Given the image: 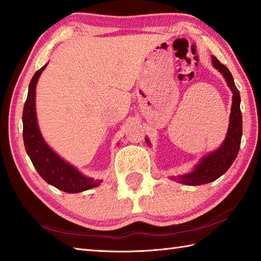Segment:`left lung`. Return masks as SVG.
Returning <instances> with one entry per match:
<instances>
[{"label": "left lung", "mask_w": 261, "mask_h": 261, "mask_svg": "<svg viewBox=\"0 0 261 261\" xmlns=\"http://www.w3.org/2000/svg\"><path fill=\"white\" fill-rule=\"evenodd\" d=\"M211 58L213 67L222 74L230 91L233 92L229 125L226 134V138L219 146V148L203 156L200 162L194 167L191 172L170 177V179L176 180L177 182L180 184L188 185V186H198V185L209 184L221 177L230 168V165L233 164L236 156H238L241 138H242V113H241L240 108V91L235 87L234 79L231 76L229 69L220 64V61L215 56H212ZM145 141L147 145L150 146L148 138H146Z\"/></svg>", "instance_id": "obj_1"}]
</instances>
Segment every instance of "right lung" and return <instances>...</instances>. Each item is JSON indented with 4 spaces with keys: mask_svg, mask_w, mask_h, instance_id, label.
<instances>
[{
    "mask_svg": "<svg viewBox=\"0 0 261 261\" xmlns=\"http://www.w3.org/2000/svg\"><path fill=\"white\" fill-rule=\"evenodd\" d=\"M48 64L34 74L28 87L27 99L22 112V137L28 156L36 171L49 185L66 193H81L101 184V180H94L84 176L72 164L56 153L45 143L37 124L35 108V89L40 75Z\"/></svg>",
    "mask_w": 261,
    "mask_h": 261,
    "instance_id": "1",
    "label": "right lung"
}]
</instances>
